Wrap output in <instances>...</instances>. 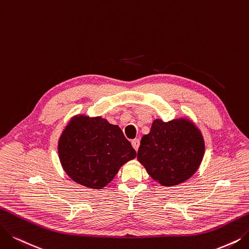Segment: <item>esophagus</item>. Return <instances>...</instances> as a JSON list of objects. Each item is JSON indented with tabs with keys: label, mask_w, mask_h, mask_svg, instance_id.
<instances>
[{
	"label": "esophagus",
	"mask_w": 249,
	"mask_h": 249,
	"mask_svg": "<svg viewBox=\"0 0 249 249\" xmlns=\"http://www.w3.org/2000/svg\"><path fill=\"white\" fill-rule=\"evenodd\" d=\"M132 145H133V147H134L135 150L137 151V150H138V148H139V146H140V140H139V139H134V140L132 141Z\"/></svg>",
	"instance_id": "1"
}]
</instances>
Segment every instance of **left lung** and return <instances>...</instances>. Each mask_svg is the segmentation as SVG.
I'll use <instances>...</instances> for the list:
<instances>
[{
    "label": "left lung",
    "instance_id": "1",
    "mask_svg": "<svg viewBox=\"0 0 249 249\" xmlns=\"http://www.w3.org/2000/svg\"><path fill=\"white\" fill-rule=\"evenodd\" d=\"M203 154V137L193 123L155 119L150 133L142 137L137 158L153 180L175 186L194 175Z\"/></svg>",
    "mask_w": 249,
    "mask_h": 249
}]
</instances>
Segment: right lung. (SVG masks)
<instances>
[{
    "instance_id": "right-lung-1",
    "label": "right lung",
    "mask_w": 249,
    "mask_h": 249,
    "mask_svg": "<svg viewBox=\"0 0 249 249\" xmlns=\"http://www.w3.org/2000/svg\"><path fill=\"white\" fill-rule=\"evenodd\" d=\"M58 153L65 173L79 185L102 189L137 155L123 131L102 117H73L63 131Z\"/></svg>"
}]
</instances>
